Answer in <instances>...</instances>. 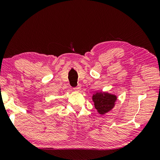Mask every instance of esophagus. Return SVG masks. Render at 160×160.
<instances>
[{"label":"esophagus","mask_w":160,"mask_h":160,"mask_svg":"<svg viewBox=\"0 0 160 160\" xmlns=\"http://www.w3.org/2000/svg\"><path fill=\"white\" fill-rule=\"evenodd\" d=\"M80 89H81L80 86V85H78V86H77V87H76V88H74V90H75V91H76V92H80Z\"/></svg>","instance_id":"obj_1"}]
</instances>
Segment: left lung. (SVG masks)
Listing matches in <instances>:
<instances>
[{"label": "left lung", "mask_w": 160, "mask_h": 160, "mask_svg": "<svg viewBox=\"0 0 160 160\" xmlns=\"http://www.w3.org/2000/svg\"><path fill=\"white\" fill-rule=\"evenodd\" d=\"M116 99V95L106 92H96L92 95L94 107L101 115L109 112L114 107Z\"/></svg>", "instance_id": "8db88e82"}]
</instances>
